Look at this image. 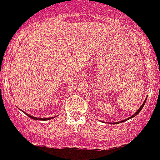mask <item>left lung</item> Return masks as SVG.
<instances>
[{
  "label": "left lung",
  "instance_id": "left-lung-1",
  "mask_svg": "<svg viewBox=\"0 0 160 160\" xmlns=\"http://www.w3.org/2000/svg\"><path fill=\"white\" fill-rule=\"evenodd\" d=\"M146 99H147V98H146V99H145V100L144 101V102H143V103L142 104V106H141V107H139V109H138V110L137 111H136L135 113H134V114L132 115V116H131L130 118H127V119H125V120H123V121H119V122H114V123H111V124H120V123H121V122H124V121H128V120L131 119V118H134V117H135L136 115H137V114H138V113H139V112H140L141 110H142V108H143V107H144V105H145V102H146Z\"/></svg>",
  "mask_w": 160,
  "mask_h": 160
}]
</instances>
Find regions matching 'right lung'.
I'll list each match as a JSON object with an SVG mask.
<instances>
[{
  "label": "right lung",
  "mask_w": 160,
  "mask_h": 160,
  "mask_svg": "<svg viewBox=\"0 0 160 160\" xmlns=\"http://www.w3.org/2000/svg\"><path fill=\"white\" fill-rule=\"evenodd\" d=\"M25 113V112H24ZM27 115L28 117H29L30 118H32V119L33 120H36V121H48V120H50V119H53V118H54L55 117H53V118H36V117H33V116H31V115L28 114V113H25Z\"/></svg>",
  "instance_id": "obj_1"
}]
</instances>
